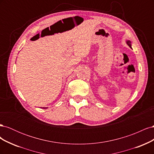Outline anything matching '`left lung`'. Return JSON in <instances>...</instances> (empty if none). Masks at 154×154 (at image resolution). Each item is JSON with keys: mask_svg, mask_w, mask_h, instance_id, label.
<instances>
[{"mask_svg": "<svg viewBox=\"0 0 154 154\" xmlns=\"http://www.w3.org/2000/svg\"><path fill=\"white\" fill-rule=\"evenodd\" d=\"M126 43H127V44L129 46V47L130 48H132V44H131V41L129 40H126Z\"/></svg>", "mask_w": 154, "mask_h": 154, "instance_id": "8db88e82", "label": "left lung"}]
</instances>
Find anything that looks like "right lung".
I'll use <instances>...</instances> for the list:
<instances>
[{
  "instance_id": "obj_1",
  "label": "right lung",
  "mask_w": 154,
  "mask_h": 154,
  "mask_svg": "<svg viewBox=\"0 0 154 154\" xmlns=\"http://www.w3.org/2000/svg\"><path fill=\"white\" fill-rule=\"evenodd\" d=\"M43 109H48L47 107H43Z\"/></svg>"
}]
</instances>
